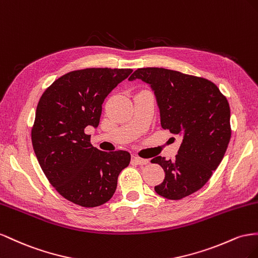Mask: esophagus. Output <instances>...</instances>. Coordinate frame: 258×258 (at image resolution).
<instances>
[{
  "mask_svg": "<svg viewBox=\"0 0 258 258\" xmlns=\"http://www.w3.org/2000/svg\"><path fill=\"white\" fill-rule=\"evenodd\" d=\"M133 161L138 165H146V164L149 163V160L148 159H142V158H139V157H134Z\"/></svg>",
  "mask_w": 258,
  "mask_h": 258,
  "instance_id": "esophagus-1",
  "label": "esophagus"
}]
</instances>
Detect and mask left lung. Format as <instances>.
<instances>
[{"instance_id":"8db88e82","label":"left lung","mask_w":258,"mask_h":258,"mask_svg":"<svg viewBox=\"0 0 258 258\" xmlns=\"http://www.w3.org/2000/svg\"><path fill=\"white\" fill-rule=\"evenodd\" d=\"M142 80L156 96L161 126L182 142L175 160L156 157L165 172L156 192L180 200L201 189L222 162L230 142V107L211 81L164 68H141L130 81Z\"/></svg>"}]
</instances>
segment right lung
I'll return each mask as SVG.
<instances>
[{
    "mask_svg": "<svg viewBox=\"0 0 258 258\" xmlns=\"http://www.w3.org/2000/svg\"><path fill=\"white\" fill-rule=\"evenodd\" d=\"M132 71H72L40 98L31 133L33 150L51 186L72 203L95 208L109 201L120 173L130 164V152L100 151L85 128L98 126L106 97Z\"/></svg>",
    "mask_w": 258,
    "mask_h": 258,
    "instance_id": "obj_1",
    "label": "right lung"
}]
</instances>
